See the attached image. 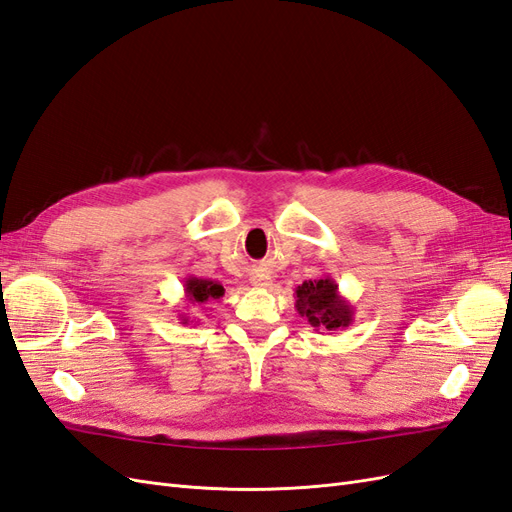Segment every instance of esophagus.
Segmentation results:
<instances>
[{
  "label": "esophagus",
  "instance_id": "34e87169",
  "mask_svg": "<svg viewBox=\"0 0 512 512\" xmlns=\"http://www.w3.org/2000/svg\"><path fill=\"white\" fill-rule=\"evenodd\" d=\"M269 282H271V277L265 273V271H256L254 275H252V284L254 286H269Z\"/></svg>",
  "mask_w": 512,
  "mask_h": 512
}]
</instances>
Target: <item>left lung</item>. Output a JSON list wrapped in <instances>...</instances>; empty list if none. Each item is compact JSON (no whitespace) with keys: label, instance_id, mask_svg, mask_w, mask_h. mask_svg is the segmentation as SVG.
<instances>
[{"label":"left lung","instance_id":"obj_1","mask_svg":"<svg viewBox=\"0 0 512 512\" xmlns=\"http://www.w3.org/2000/svg\"><path fill=\"white\" fill-rule=\"evenodd\" d=\"M294 294H297L294 307L316 331H339L354 322V307L339 294L337 282L331 275L303 282Z\"/></svg>","mask_w":512,"mask_h":512}]
</instances>
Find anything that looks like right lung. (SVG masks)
<instances>
[{
	"label": "right lung",
	"instance_id": "obj_1",
	"mask_svg": "<svg viewBox=\"0 0 512 512\" xmlns=\"http://www.w3.org/2000/svg\"><path fill=\"white\" fill-rule=\"evenodd\" d=\"M183 294H185V303L196 307L207 301H220L224 297V286L215 280H203V277L188 275L183 280ZM179 318L183 324L190 322V316L185 314H181Z\"/></svg>",
	"mask_w": 512,
	"mask_h": 512
}]
</instances>
